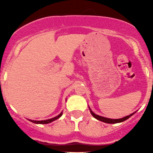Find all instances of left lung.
Masks as SVG:
<instances>
[{
    "label": "left lung",
    "instance_id": "8db88e82",
    "mask_svg": "<svg viewBox=\"0 0 153 153\" xmlns=\"http://www.w3.org/2000/svg\"><path fill=\"white\" fill-rule=\"evenodd\" d=\"M89 109H90V113H91L92 116H93L94 118H96L97 120H100V121H102V122H103V123H122V122H123V121H125V120H126L127 119H129L130 117H132V115L135 113H132V114L129 115V116H126V117H123V118L117 119V120H113V119H109V118H106V117H100V116H99V115H97L93 113L91 109H90V108H89Z\"/></svg>",
    "mask_w": 153,
    "mask_h": 153
}]
</instances>
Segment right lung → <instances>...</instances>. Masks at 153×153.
Wrapping results in <instances>:
<instances>
[{
	"label": "right lung",
	"instance_id": "right-lung-1",
	"mask_svg": "<svg viewBox=\"0 0 153 153\" xmlns=\"http://www.w3.org/2000/svg\"><path fill=\"white\" fill-rule=\"evenodd\" d=\"M63 113H61L60 114H59L57 117H55L52 119H49V120H40V121H36V120H29L30 122L33 123H36V124H47V123H50L53 122V121H54V120H57V119L60 118V117L62 116Z\"/></svg>",
	"mask_w": 153,
	"mask_h": 153
}]
</instances>
